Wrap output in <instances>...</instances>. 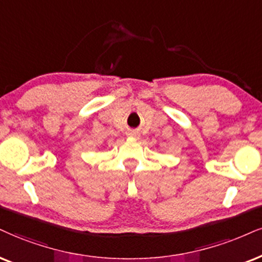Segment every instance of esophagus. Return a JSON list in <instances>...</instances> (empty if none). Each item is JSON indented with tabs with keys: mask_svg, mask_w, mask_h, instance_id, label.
<instances>
[{
	"mask_svg": "<svg viewBox=\"0 0 262 262\" xmlns=\"http://www.w3.org/2000/svg\"><path fill=\"white\" fill-rule=\"evenodd\" d=\"M127 135H128V136H130V137H135V138H137L138 136H140V134H138V131H130Z\"/></svg>",
	"mask_w": 262,
	"mask_h": 262,
	"instance_id": "esophagus-1",
	"label": "esophagus"
}]
</instances>
